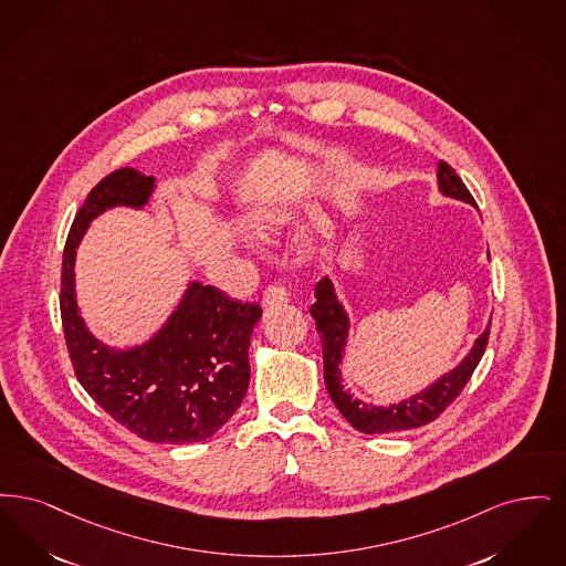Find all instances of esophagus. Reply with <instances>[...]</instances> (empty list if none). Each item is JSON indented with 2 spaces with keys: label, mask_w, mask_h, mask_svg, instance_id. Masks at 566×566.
Masks as SVG:
<instances>
[{
  "label": "esophagus",
  "mask_w": 566,
  "mask_h": 566,
  "mask_svg": "<svg viewBox=\"0 0 566 566\" xmlns=\"http://www.w3.org/2000/svg\"><path fill=\"white\" fill-rule=\"evenodd\" d=\"M287 300H290V294H287V290L281 283H272V285L264 290V295H262V302H264L266 308L276 306V304H283Z\"/></svg>",
  "instance_id": "34e87169"
}]
</instances>
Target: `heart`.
I'll return each mask as SVG.
<instances>
[{
    "instance_id": "heart-1",
    "label": "heart",
    "mask_w": 566,
    "mask_h": 566,
    "mask_svg": "<svg viewBox=\"0 0 566 566\" xmlns=\"http://www.w3.org/2000/svg\"><path fill=\"white\" fill-rule=\"evenodd\" d=\"M285 213H287V205L285 202H269V205L260 207L253 213L251 221L260 230H271V228L279 226L281 221L285 220Z\"/></svg>"
}]
</instances>
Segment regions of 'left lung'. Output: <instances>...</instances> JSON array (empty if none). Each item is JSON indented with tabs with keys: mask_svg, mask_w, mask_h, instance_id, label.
Segmentation results:
<instances>
[{
	"mask_svg": "<svg viewBox=\"0 0 566 566\" xmlns=\"http://www.w3.org/2000/svg\"><path fill=\"white\" fill-rule=\"evenodd\" d=\"M438 177H440V190L446 197L459 198L465 202H475L463 179L448 165H438ZM315 304L311 306V315L317 323V332L323 345V376L325 387L340 415L361 433H389V431H406L417 429L442 415L443 410L461 395L465 385L478 368L491 336V327L475 340L465 361L459 368L452 369L440 378L431 389L424 394L415 395L412 399H406L401 403H394L389 408H376L366 406L364 401L353 399L346 394L345 385L340 380L338 364L343 359L345 350L346 334H348V319H346L343 304L336 300L329 279H323L315 287Z\"/></svg>",
	"mask_w": 566,
	"mask_h": 566,
	"instance_id": "obj_1",
	"label": "left lung"
}]
</instances>
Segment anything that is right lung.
I'll return each mask as SVG.
<instances>
[{
    "label": "right lung",
    "instance_id": "obj_1",
    "mask_svg": "<svg viewBox=\"0 0 566 566\" xmlns=\"http://www.w3.org/2000/svg\"><path fill=\"white\" fill-rule=\"evenodd\" d=\"M154 177L124 167L105 175L75 213L61 266V323L75 378L130 433L154 443L211 438L249 385V340L262 308L192 283L169 323L133 350H109L86 332L74 297L75 245L114 205H146Z\"/></svg>",
    "mask_w": 566,
    "mask_h": 566
}]
</instances>
